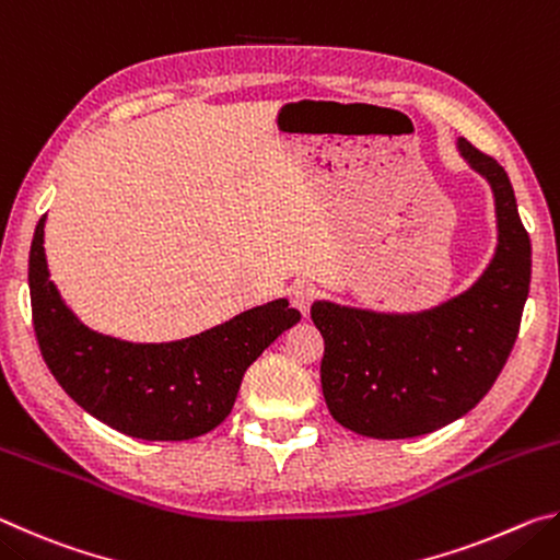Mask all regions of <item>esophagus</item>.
I'll return each mask as SVG.
<instances>
[{
	"label": "esophagus",
	"mask_w": 560,
	"mask_h": 560,
	"mask_svg": "<svg viewBox=\"0 0 560 560\" xmlns=\"http://www.w3.org/2000/svg\"><path fill=\"white\" fill-rule=\"evenodd\" d=\"M316 287L311 281H296L291 287V303L293 306H296L303 316L308 314V308H311V303H314V299H316Z\"/></svg>",
	"instance_id": "obj_1"
}]
</instances>
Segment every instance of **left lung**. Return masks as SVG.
Masks as SVG:
<instances>
[{"label":"left lung","mask_w":560,"mask_h":560,"mask_svg":"<svg viewBox=\"0 0 560 560\" xmlns=\"http://www.w3.org/2000/svg\"><path fill=\"white\" fill-rule=\"evenodd\" d=\"M459 155L487 179L497 207V252L459 296L417 314L316 301L324 336L320 387L334 420L363 438L407 440L467 415L504 368L530 283V240L506 170L469 140Z\"/></svg>","instance_id":"8db88e82"}]
</instances>
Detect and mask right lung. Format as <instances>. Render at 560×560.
<instances>
[{
  "label": "right lung",
  "mask_w": 560,
  "mask_h": 560,
  "mask_svg": "<svg viewBox=\"0 0 560 560\" xmlns=\"http://www.w3.org/2000/svg\"><path fill=\"white\" fill-rule=\"evenodd\" d=\"M44 222L30 252L36 340L51 375L96 420L150 442L192 440L232 412L254 360L301 314L287 299L254 306L205 334L170 343H130L83 326L49 279Z\"/></svg>",
  "instance_id": "1"
}]
</instances>
